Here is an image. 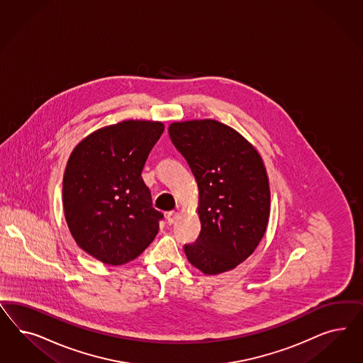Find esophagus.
Wrapping results in <instances>:
<instances>
[{
	"mask_svg": "<svg viewBox=\"0 0 363 363\" xmlns=\"http://www.w3.org/2000/svg\"><path fill=\"white\" fill-rule=\"evenodd\" d=\"M177 218H178V214H177L176 211H169L166 214V223L167 225H173L176 222Z\"/></svg>",
	"mask_w": 363,
	"mask_h": 363,
	"instance_id": "34e87169",
	"label": "esophagus"
}]
</instances>
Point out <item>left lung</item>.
<instances>
[{
	"instance_id": "1",
	"label": "left lung",
	"mask_w": 363,
	"mask_h": 363,
	"mask_svg": "<svg viewBox=\"0 0 363 363\" xmlns=\"http://www.w3.org/2000/svg\"><path fill=\"white\" fill-rule=\"evenodd\" d=\"M169 135L199 191L201 233L184 250L205 274L243 262L264 237L270 189L262 158L240 133L214 120L174 122Z\"/></svg>"
}]
</instances>
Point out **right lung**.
<instances>
[{"instance_id":"1","label":"right lung","mask_w":363,"mask_h":363,"mask_svg":"<svg viewBox=\"0 0 363 363\" xmlns=\"http://www.w3.org/2000/svg\"><path fill=\"white\" fill-rule=\"evenodd\" d=\"M161 122L123 121L91 133L66 165L62 202L78 246L104 264H123L152 243L164 214L152 205L143 166Z\"/></svg>"}]
</instances>
